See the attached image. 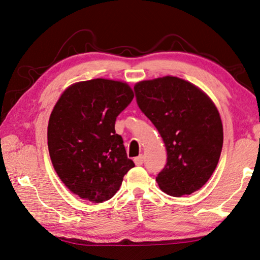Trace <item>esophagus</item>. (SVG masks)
<instances>
[{"label": "esophagus", "instance_id": "34e87169", "mask_svg": "<svg viewBox=\"0 0 260 260\" xmlns=\"http://www.w3.org/2000/svg\"><path fill=\"white\" fill-rule=\"evenodd\" d=\"M134 162H135V165H138V166L142 165V164H143V156L141 155V156L135 157V158H134Z\"/></svg>", "mask_w": 260, "mask_h": 260}]
</instances>
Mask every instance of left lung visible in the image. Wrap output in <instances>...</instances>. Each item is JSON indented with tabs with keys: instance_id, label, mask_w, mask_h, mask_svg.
Listing matches in <instances>:
<instances>
[{
	"instance_id": "left-lung-1",
	"label": "left lung",
	"mask_w": 260,
	"mask_h": 260,
	"mask_svg": "<svg viewBox=\"0 0 260 260\" xmlns=\"http://www.w3.org/2000/svg\"><path fill=\"white\" fill-rule=\"evenodd\" d=\"M134 91L166 147L158 186L175 197L199 190L214 172L222 149V122L214 103L199 87L171 76L140 81Z\"/></svg>"
}]
</instances>
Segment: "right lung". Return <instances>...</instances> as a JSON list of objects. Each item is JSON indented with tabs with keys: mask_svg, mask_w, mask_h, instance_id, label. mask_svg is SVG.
Returning <instances> with one entry per match:
<instances>
[{
	"mask_svg": "<svg viewBox=\"0 0 260 260\" xmlns=\"http://www.w3.org/2000/svg\"><path fill=\"white\" fill-rule=\"evenodd\" d=\"M134 98L126 82L93 79L73 83L57 101L48 124L52 166L70 191L93 203L112 199L134 167L114 124Z\"/></svg>",
	"mask_w": 260,
	"mask_h": 260,
	"instance_id": "right-lung-1",
	"label": "right lung"
}]
</instances>
